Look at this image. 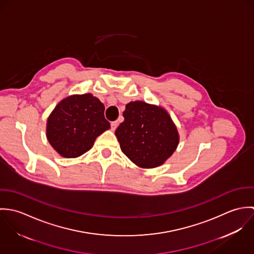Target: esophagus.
<instances>
[{
    "mask_svg": "<svg viewBox=\"0 0 254 254\" xmlns=\"http://www.w3.org/2000/svg\"><path fill=\"white\" fill-rule=\"evenodd\" d=\"M118 121H112L111 123H110V126H111V130L112 131H114L116 128H117V126H118Z\"/></svg>",
    "mask_w": 254,
    "mask_h": 254,
    "instance_id": "obj_1",
    "label": "esophagus"
}]
</instances>
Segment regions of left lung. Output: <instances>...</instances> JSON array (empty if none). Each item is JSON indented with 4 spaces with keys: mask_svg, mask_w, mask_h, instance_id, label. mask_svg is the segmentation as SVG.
I'll use <instances>...</instances> for the list:
<instances>
[{
    "mask_svg": "<svg viewBox=\"0 0 254 254\" xmlns=\"http://www.w3.org/2000/svg\"><path fill=\"white\" fill-rule=\"evenodd\" d=\"M115 135L123 153L144 168L161 165L175 151L179 135L169 114L144 102H131Z\"/></svg>",
    "mask_w": 254,
    "mask_h": 254,
    "instance_id": "left-lung-1",
    "label": "left lung"
}]
</instances>
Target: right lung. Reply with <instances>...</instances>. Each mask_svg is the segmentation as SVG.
Listing matches in <instances>:
<instances>
[{
  "label": "right lung",
  "instance_id": "add662e5",
  "mask_svg": "<svg viewBox=\"0 0 254 254\" xmlns=\"http://www.w3.org/2000/svg\"><path fill=\"white\" fill-rule=\"evenodd\" d=\"M110 128L105 106L91 94L63 100L48 118L47 138L63 156L78 157L87 152L97 137Z\"/></svg>",
  "mask_w": 254,
  "mask_h": 254
}]
</instances>
